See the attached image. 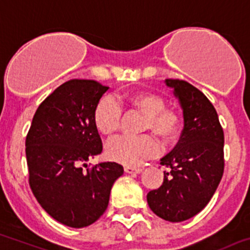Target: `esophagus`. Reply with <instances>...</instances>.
Segmentation results:
<instances>
[{
    "instance_id": "esophagus-1",
    "label": "esophagus",
    "mask_w": 250,
    "mask_h": 250,
    "mask_svg": "<svg viewBox=\"0 0 250 250\" xmlns=\"http://www.w3.org/2000/svg\"><path fill=\"white\" fill-rule=\"evenodd\" d=\"M125 172L127 173H140L141 171H143V168L141 167H136V166H125Z\"/></svg>"
}]
</instances>
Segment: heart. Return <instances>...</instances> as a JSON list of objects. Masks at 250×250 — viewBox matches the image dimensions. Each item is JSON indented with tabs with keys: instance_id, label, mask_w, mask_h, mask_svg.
Here are the masks:
<instances>
[{
	"instance_id": "obj_1",
	"label": "heart",
	"mask_w": 250,
	"mask_h": 250,
	"mask_svg": "<svg viewBox=\"0 0 250 250\" xmlns=\"http://www.w3.org/2000/svg\"><path fill=\"white\" fill-rule=\"evenodd\" d=\"M129 106L145 115L143 130H150L161 143H170L178 135L182 118L175 109L165 106V100L153 93H137L125 98ZM94 125L102 135L111 137L120 127L121 109L114 98L103 97L94 107ZM157 151V144L150 136L119 137L106 146L110 160L124 165H139Z\"/></svg>"
}]
</instances>
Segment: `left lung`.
<instances>
[{
    "mask_svg": "<svg viewBox=\"0 0 250 250\" xmlns=\"http://www.w3.org/2000/svg\"><path fill=\"white\" fill-rule=\"evenodd\" d=\"M183 109L182 134L177 145L162 157L164 182L147 193L153 213L168 222L192 218L207 206L224 171V132L205 94L180 79H166Z\"/></svg>",
    "mask_w": 250,
    "mask_h": 250,
    "instance_id": "obj_1",
    "label": "left lung"
}]
</instances>
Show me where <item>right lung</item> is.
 I'll use <instances>...</instances> for the list:
<instances>
[{
  "mask_svg": "<svg viewBox=\"0 0 250 250\" xmlns=\"http://www.w3.org/2000/svg\"><path fill=\"white\" fill-rule=\"evenodd\" d=\"M107 89L95 80L65 82L38 106L27 134L29 186L43 209L64 226L83 228L98 221L124 173L116 162L83 168L103 150L93 113Z\"/></svg>",
  "mask_w": 250,
  "mask_h": 250,
  "instance_id": "obj_1",
  "label": "right lung"
}]
</instances>
